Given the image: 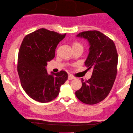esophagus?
<instances>
[{
	"label": "esophagus",
	"instance_id": "esophagus-1",
	"mask_svg": "<svg viewBox=\"0 0 133 133\" xmlns=\"http://www.w3.org/2000/svg\"><path fill=\"white\" fill-rule=\"evenodd\" d=\"M75 78V77H73L72 75H68V80H72V79H74Z\"/></svg>",
	"mask_w": 133,
	"mask_h": 133
}]
</instances>
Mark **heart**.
<instances>
[{"mask_svg":"<svg viewBox=\"0 0 133 133\" xmlns=\"http://www.w3.org/2000/svg\"><path fill=\"white\" fill-rule=\"evenodd\" d=\"M71 47H72L73 50H78V49H80V50H83V46L80 43L77 42V41H73L71 43Z\"/></svg>","mask_w":133,"mask_h":133,"instance_id":"1","label":"heart"}]
</instances>
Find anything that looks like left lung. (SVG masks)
Returning <instances> with one entry per match:
<instances>
[{
    "mask_svg": "<svg viewBox=\"0 0 133 133\" xmlns=\"http://www.w3.org/2000/svg\"><path fill=\"white\" fill-rule=\"evenodd\" d=\"M77 36L83 38L90 43L89 54L85 65L92 70L90 79H82V87L75 92L81 102L93 105L107 97L116 80L118 55L114 41L98 31H87Z\"/></svg>",
    "mask_w": 133,
    "mask_h": 133,
    "instance_id": "left-lung-1",
    "label": "left lung"
}]
</instances>
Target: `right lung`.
Instances as JSON below:
<instances>
[{
    "mask_svg": "<svg viewBox=\"0 0 133 133\" xmlns=\"http://www.w3.org/2000/svg\"><path fill=\"white\" fill-rule=\"evenodd\" d=\"M66 33L60 34L41 28L28 34L22 40L17 58V72L26 93L39 102L55 99L68 79L66 71L48 74L47 62L55 57V49Z\"/></svg>",
    "mask_w": 133,
    "mask_h": 133,
    "instance_id": "add662e5",
    "label": "right lung"
}]
</instances>
